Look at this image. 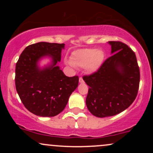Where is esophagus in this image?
<instances>
[{
    "label": "esophagus",
    "mask_w": 153,
    "mask_h": 153,
    "mask_svg": "<svg viewBox=\"0 0 153 153\" xmlns=\"http://www.w3.org/2000/svg\"><path fill=\"white\" fill-rule=\"evenodd\" d=\"M79 82H80V83H82V82H84L83 81V79H82V77H80V78H79Z\"/></svg>",
    "instance_id": "obj_1"
}]
</instances>
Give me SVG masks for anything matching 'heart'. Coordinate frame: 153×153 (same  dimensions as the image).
Masks as SVG:
<instances>
[{
	"instance_id": "b5f03b06",
	"label": "heart",
	"mask_w": 153,
	"mask_h": 153,
	"mask_svg": "<svg viewBox=\"0 0 153 153\" xmlns=\"http://www.w3.org/2000/svg\"><path fill=\"white\" fill-rule=\"evenodd\" d=\"M103 59L104 53L103 51L92 48L83 49L73 52L71 56V61H68V64L80 68L85 67L88 72L94 73L101 67Z\"/></svg>"
}]
</instances>
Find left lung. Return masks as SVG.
Masks as SVG:
<instances>
[{"instance_id":"8db88e82","label":"left lung","mask_w":153,"mask_h":153,"mask_svg":"<svg viewBox=\"0 0 153 153\" xmlns=\"http://www.w3.org/2000/svg\"><path fill=\"white\" fill-rule=\"evenodd\" d=\"M111 57L82 79L89 86L86 106L97 117H112L129 107L138 93L140 74L135 53L122 42L111 41Z\"/></svg>"}]
</instances>
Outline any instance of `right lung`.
<instances>
[{"mask_svg": "<svg viewBox=\"0 0 153 153\" xmlns=\"http://www.w3.org/2000/svg\"><path fill=\"white\" fill-rule=\"evenodd\" d=\"M65 44L38 42L26 47L16 65V88L26 109L39 117H54L64 110L78 85V76L68 77L57 65ZM46 56L52 64L38 65Z\"/></svg>", "mask_w": 153, "mask_h": 153, "instance_id": "obj_1", "label": "right lung"}]
</instances>
